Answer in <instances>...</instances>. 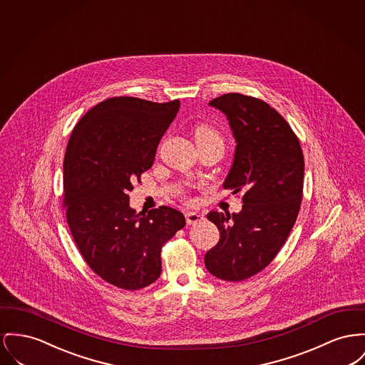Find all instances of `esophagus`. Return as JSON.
<instances>
[{"label": "esophagus", "instance_id": "1", "mask_svg": "<svg viewBox=\"0 0 365 365\" xmlns=\"http://www.w3.org/2000/svg\"><path fill=\"white\" fill-rule=\"evenodd\" d=\"M186 222L189 223V225H193V223H197V222H200L201 219H202V215L200 214V212H194V211H190V212H186Z\"/></svg>", "mask_w": 365, "mask_h": 365}]
</instances>
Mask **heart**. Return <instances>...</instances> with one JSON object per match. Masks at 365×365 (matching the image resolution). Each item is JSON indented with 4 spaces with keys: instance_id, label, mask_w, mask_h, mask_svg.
<instances>
[{
    "instance_id": "1",
    "label": "heart",
    "mask_w": 365,
    "mask_h": 365,
    "mask_svg": "<svg viewBox=\"0 0 365 365\" xmlns=\"http://www.w3.org/2000/svg\"><path fill=\"white\" fill-rule=\"evenodd\" d=\"M197 139H220V136H219L217 130L212 128L211 125L201 124L195 128V140Z\"/></svg>"
}]
</instances>
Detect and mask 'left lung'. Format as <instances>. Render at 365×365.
Returning <instances> with one entry per match:
<instances>
[{"label":"left lung","instance_id":"8db88e82","mask_svg":"<svg viewBox=\"0 0 365 365\" xmlns=\"http://www.w3.org/2000/svg\"><path fill=\"white\" fill-rule=\"evenodd\" d=\"M232 129L236 150L223 187L242 192L238 214L211 211L219 242L205 257L217 279L242 281L262 272L279 254L299 212L304 161L288 123L266 102L226 93L210 102Z\"/></svg>","mask_w":365,"mask_h":365}]
</instances>
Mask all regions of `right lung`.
Instances as JSON below:
<instances>
[{
    "instance_id": "right-lung-1",
    "label": "right lung",
    "mask_w": 365,
    "mask_h": 365,
    "mask_svg": "<svg viewBox=\"0 0 365 365\" xmlns=\"http://www.w3.org/2000/svg\"><path fill=\"white\" fill-rule=\"evenodd\" d=\"M180 102L120 96L91 108L73 129L63 161L66 217L88 266L135 291L161 274V248L186 225L171 207H129L132 182L150 170Z\"/></svg>"
}]
</instances>
